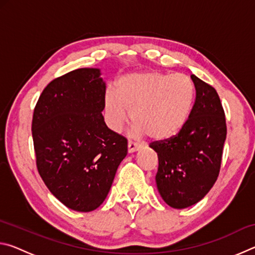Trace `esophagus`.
Wrapping results in <instances>:
<instances>
[{
	"instance_id": "34e87169",
	"label": "esophagus",
	"mask_w": 255,
	"mask_h": 255,
	"mask_svg": "<svg viewBox=\"0 0 255 255\" xmlns=\"http://www.w3.org/2000/svg\"><path fill=\"white\" fill-rule=\"evenodd\" d=\"M139 148H141L140 144L133 143V141H129V143H128V153H133Z\"/></svg>"
}]
</instances>
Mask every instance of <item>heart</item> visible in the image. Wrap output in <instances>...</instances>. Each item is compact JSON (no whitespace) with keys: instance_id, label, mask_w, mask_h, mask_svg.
<instances>
[{"instance_id":"1","label":"heart","mask_w":255,"mask_h":255,"mask_svg":"<svg viewBox=\"0 0 255 255\" xmlns=\"http://www.w3.org/2000/svg\"><path fill=\"white\" fill-rule=\"evenodd\" d=\"M193 100L195 85L188 76L132 73L116 83V94L106 96V119L112 130L119 131L131 112L137 133L147 132L156 140L169 139L187 123Z\"/></svg>"}]
</instances>
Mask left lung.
I'll use <instances>...</instances> for the list:
<instances>
[{
  "instance_id": "obj_1",
  "label": "left lung",
  "mask_w": 255,
  "mask_h": 255,
  "mask_svg": "<svg viewBox=\"0 0 255 255\" xmlns=\"http://www.w3.org/2000/svg\"><path fill=\"white\" fill-rule=\"evenodd\" d=\"M196 101L178 135L149 145L157 153V190L172 208L200 201L213 188L221 170L226 120L213 86L191 75Z\"/></svg>"
}]
</instances>
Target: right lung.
<instances>
[{
	"instance_id": "obj_1",
	"label": "right lung",
	"mask_w": 255,
	"mask_h": 255,
	"mask_svg": "<svg viewBox=\"0 0 255 255\" xmlns=\"http://www.w3.org/2000/svg\"><path fill=\"white\" fill-rule=\"evenodd\" d=\"M99 68H79L46 86L32 117L38 172L67 208L88 213L108 196L127 139L107 127Z\"/></svg>"
}]
</instances>
